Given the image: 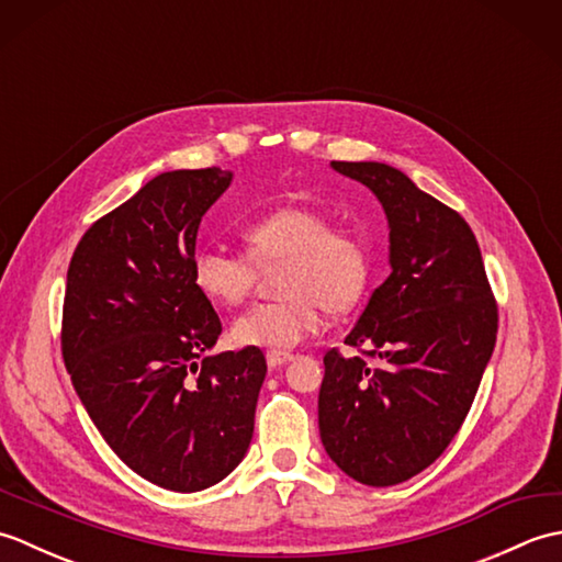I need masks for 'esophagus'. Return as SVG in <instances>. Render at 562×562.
<instances>
[{
	"mask_svg": "<svg viewBox=\"0 0 562 562\" xmlns=\"http://www.w3.org/2000/svg\"><path fill=\"white\" fill-rule=\"evenodd\" d=\"M292 360H294V355H290V352H268L266 355V362H268L270 369H278V367L288 364Z\"/></svg>",
	"mask_w": 562,
	"mask_h": 562,
	"instance_id": "1",
	"label": "esophagus"
}]
</instances>
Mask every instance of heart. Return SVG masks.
<instances>
[{
	"instance_id": "b5f03b06",
	"label": "heart",
	"mask_w": 562,
	"mask_h": 562,
	"mask_svg": "<svg viewBox=\"0 0 562 562\" xmlns=\"http://www.w3.org/2000/svg\"><path fill=\"white\" fill-rule=\"evenodd\" d=\"M248 254L205 244L193 254L195 288L217 304H241L254 290L258 268L282 262L274 302H260L234 318L232 340L241 348L282 352L321 326V306L342 314L362 300L369 282V248L360 236L333 229L324 212L278 207L246 224Z\"/></svg>"
}]
</instances>
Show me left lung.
<instances>
[{
	"instance_id": "left-lung-1",
	"label": "left lung",
	"mask_w": 562,
	"mask_h": 562,
	"mask_svg": "<svg viewBox=\"0 0 562 562\" xmlns=\"http://www.w3.org/2000/svg\"><path fill=\"white\" fill-rule=\"evenodd\" d=\"M330 166L384 207L391 274L345 338L376 364L324 357L318 429L342 473L386 487L425 471L459 432L495 348L497 304L459 212L389 164Z\"/></svg>"
}]
</instances>
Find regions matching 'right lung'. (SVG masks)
I'll return each instance as SVG.
<instances>
[{"label":"right lung","instance_id":"add662e5","mask_svg":"<svg viewBox=\"0 0 562 562\" xmlns=\"http://www.w3.org/2000/svg\"><path fill=\"white\" fill-rule=\"evenodd\" d=\"M232 171L151 178L71 256L63 357L101 437L142 479L198 493L226 479L254 437L268 364L258 348L207 355L222 324L193 282L198 226Z\"/></svg>","mask_w":562,"mask_h":562}]
</instances>
